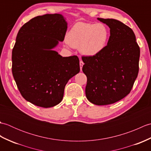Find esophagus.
<instances>
[{
    "instance_id": "esophagus-1",
    "label": "esophagus",
    "mask_w": 151,
    "mask_h": 151,
    "mask_svg": "<svg viewBox=\"0 0 151 151\" xmlns=\"http://www.w3.org/2000/svg\"><path fill=\"white\" fill-rule=\"evenodd\" d=\"M84 65V62L82 60L80 61V67H81V70H82V67Z\"/></svg>"
}]
</instances>
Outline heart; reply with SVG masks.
<instances>
[{"mask_svg": "<svg viewBox=\"0 0 151 151\" xmlns=\"http://www.w3.org/2000/svg\"><path fill=\"white\" fill-rule=\"evenodd\" d=\"M109 32L102 23L75 24L67 34V41L73 48H80L86 56H94L101 53L108 43Z\"/></svg>", "mask_w": 151, "mask_h": 151, "instance_id": "heart-1", "label": "heart"}]
</instances>
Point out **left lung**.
<instances>
[{
    "label": "left lung",
    "mask_w": 151,
    "mask_h": 151,
    "mask_svg": "<svg viewBox=\"0 0 151 151\" xmlns=\"http://www.w3.org/2000/svg\"><path fill=\"white\" fill-rule=\"evenodd\" d=\"M110 28L107 45L94 56H82L86 95L96 105L115 103L130 93L138 75L140 49L133 30L114 19L97 18Z\"/></svg>",
    "instance_id": "left-lung-1"
}]
</instances>
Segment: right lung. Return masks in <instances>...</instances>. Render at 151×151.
<instances>
[{"label":"right lung","mask_w":151,"mask_h":151,"mask_svg":"<svg viewBox=\"0 0 151 151\" xmlns=\"http://www.w3.org/2000/svg\"><path fill=\"white\" fill-rule=\"evenodd\" d=\"M61 14L37 16L19 30L12 50V74L21 95L37 106L62 101L69 80L80 72L78 56L62 57L53 50L65 36Z\"/></svg>","instance_id":"right-lung-1"}]
</instances>
